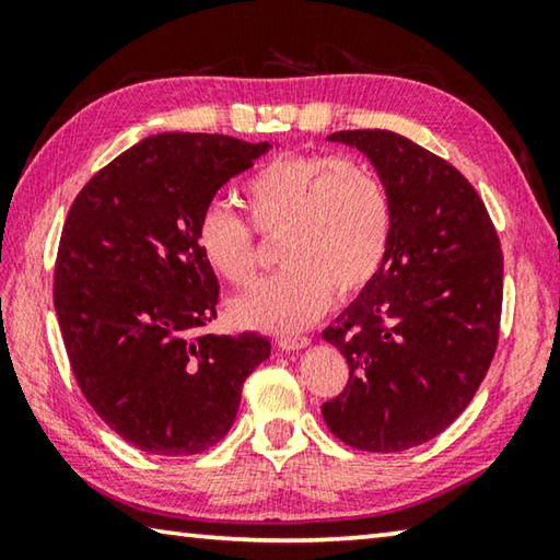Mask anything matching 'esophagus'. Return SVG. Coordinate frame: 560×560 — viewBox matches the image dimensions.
<instances>
[{"mask_svg": "<svg viewBox=\"0 0 560 560\" xmlns=\"http://www.w3.org/2000/svg\"><path fill=\"white\" fill-rule=\"evenodd\" d=\"M277 346L281 350H301V348L308 346V338L306 336H281L277 340Z\"/></svg>", "mask_w": 560, "mask_h": 560, "instance_id": "34e87169", "label": "esophagus"}]
</instances>
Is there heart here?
<instances>
[{
	"instance_id": "1",
	"label": "heart",
	"mask_w": 560,
	"mask_h": 560,
	"mask_svg": "<svg viewBox=\"0 0 560 560\" xmlns=\"http://www.w3.org/2000/svg\"><path fill=\"white\" fill-rule=\"evenodd\" d=\"M252 224L281 234L283 269L232 301L236 324L291 334L324 314L334 299H353L381 273L393 236V202L371 165L336 155L283 153L244 185ZM195 242L217 277L244 289L257 273L252 226L226 205L197 217Z\"/></svg>"
}]
</instances>
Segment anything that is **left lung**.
Returning <instances> with one entry per match:
<instances>
[{
	"mask_svg": "<svg viewBox=\"0 0 560 560\" xmlns=\"http://www.w3.org/2000/svg\"><path fill=\"white\" fill-rule=\"evenodd\" d=\"M371 158L393 202L381 273L324 330L348 360L346 390L320 405L363 452L430 442L477 395L499 343L504 254L477 189L447 160L393 130H340Z\"/></svg>",
	"mask_w": 560,
	"mask_h": 560,
	"instance_id": "8db88e82",
	"label": "left lung"
}]
</instances>
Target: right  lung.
Listing matches in <instances>:
<instances>
[{
  "label": "right lung",
  "mask_w": 560,
  "mask_h": 560,
  "mask_svg": "<svg viewBox=\"0 0 560 560\" xmlns=\"http://www.w3.org/2000/svg\"><path fill=\"white\" fill-rule=\"evenodd\" d=\"M269 143L160 132L93 175L63 222L54 306L83 397L132 447L185 457L230 432L242 385L271 353L207 334L220 283L195 242L217 189Z\"/></svg>",
  "instance_id": "obj_1"
}]
</instances>
